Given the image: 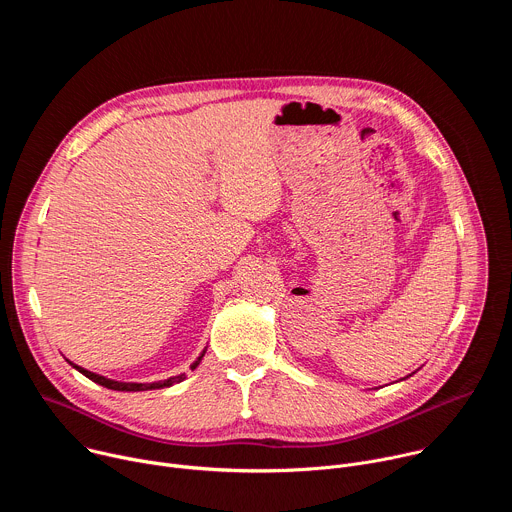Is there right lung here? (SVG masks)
Here are the masks:
<instances>
[{
  "label": "right lung",
  "mask_w": 512,
  "mask_h": 512,
  "mask_svg": "<svg viewBox=\"0 0 512 512\" xmlns=\"http://www.w3.org/2000/svg\"><path fill=\"white\" fill-rule=\"evenodd\" d=\"M204 352L206 350H202L200 352V356L190 364V369L194 371L198 364H200V360H202V356H204ZM68 364H72V367H75L79 373H83L87 379H91L93 383H97V385H103V387H107V389H113V391H152V389H164V387H172V385H176V383H182L184 379H186V375L182 373V375H178V377H170V379H166V381H156V383H121V381H113V379H107V377H101V375H97V373H91V371H87V369H83V367H79V364H75V362H70L68 360Z\"/></svg>",
  "instance_id": "add662e5"
}]
</instances>
